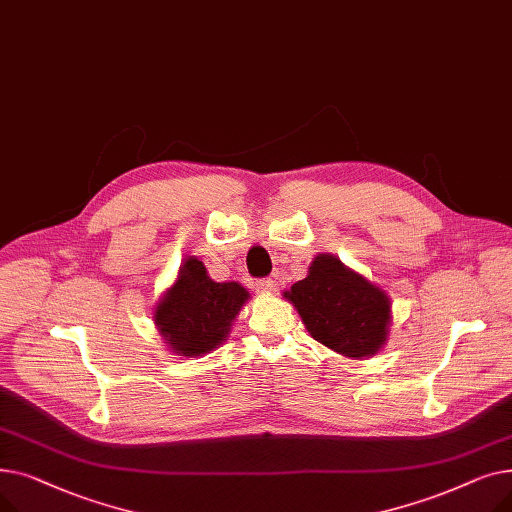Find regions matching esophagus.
Segmentation results:
<instances>
[{
  "instance_id": "obj_1",
  "label": "esophagus",
  "mask_w": 512,
  "mask_h": 512,
  "mask_svg": "<svg viewBox=\"0 0 512 512\" xmlns=\"http://www.w3.org/2000/svg\"><path fill=\"white\" fill-rule=\"evenodd\" d=\"M255 290H257L259 294H272V292L276 290V282H274L272 278H263V280H259V282L255 284Z\"/></svg>"
}]
</instances>
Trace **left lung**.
I'll use <instances>...</instances> for the list:
<instances>
[{"label": "left lung", "instance_id": "obj_1", "mask_svg": "<svg viewBox=\"0 0 512 512\" xmlns=\"http://www.w3.org/2000/svg\"><path fill=\"white\" fill-rule=\"evenodd\" d=\"M309 334L351 359L373 357L390 330L388 294L330 253L317 255L307 278L284 292Z\"/></svg>", "mask_w": 512, "mask_h": 512}]
</instances>
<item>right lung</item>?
Segmentation results:
<instances>
[{
	"instance_id": "1",
	"label": "right lung",
	"mask_w": 512,
	"mask_h": 512,
	"mask_svg": "<svg viewBox=\"0 0 512 512\" xmlns=\"http://www.w3.org/2000/svg\"><path fill=\"white\" fill-rule=\"evenodd\" d=\"M249 299L238 282H213L203 261L186 257L176 282L155 305L153 321L172 353L201 357L218 348Z\"/></svg>"
}]
</instances>
